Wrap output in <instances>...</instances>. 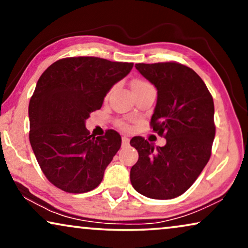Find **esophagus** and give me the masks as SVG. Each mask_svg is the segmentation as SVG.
I'll use <instances>...</instances> for the list:
<instances>
[{"instance_id":"34e87169","label":"esophagus","mask_w":248,"mask_h":248,"mask_svg":"<svg viewBox=\"0 0 248 248\" xmlns=\"http://www.w3.org/2000/svg\"><path fill=\"white\" fill-rule=\"evenodd\" d=\"M128 143H130V139L127 137L122 138V147H126V145H128Z\"/></svg>"}]
</instances>
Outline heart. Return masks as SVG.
<instances>
[{"label":"heart","instance_id":"heart-1","mask_svg":"<svg viewBox=\"0 0 248 248\" xmlns=\"http://www.w3.org/2000/svg\"><path fill=\"white\" fill-rule=\"evenodd\" d=\"M132 87H133V90H137V89H142V88H148V87H152V86L145 80H135L134 82L132 83ZM116 124L118 127L124 128V130L128 128V124L125 123L124 121H117Z\"/></svg>","mask_w":248,"mask_h":248}]
</instances>
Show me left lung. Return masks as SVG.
I'll return each mask as SVG.
<instances>
[{"instance_id": "8db88e82", "label": "left lung", "mask_w": 248, "mask_h": 248, "mask_svg": "<svg viewBox=\"0 0 248 248\" xmlns=\"http://www.w3.org/2000/svg\"><path fill=\"white\" fill-rule=\"evenodd\" d=\"M135 67L158 90L150 126L166 139L155 148L144 138L131 145L139 160L131 168V183L140 194L170 200L193 185L211 157L216 135L213 98L195 71L177 62L139 63Z\"/></svg>"}]
</instances>
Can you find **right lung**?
<instances>
[{"instance_id": "add662e5", "label": "right lung", "mask_w": 248, "mask_h": 248, "mask_svg": "<svg viewBox=\"0 0 248 248\" xmlns=\"http://www.w3.org/2000/svg\"><path fill=\"white\" fill-rule=\"evenodd\" d=\"M132 67L100 57H65L40 76L29 103V141L44 175L57 188L78 194L103 181L122 138L114 130L94 138L84 122Z\"/></svg>"}]
</instances>
